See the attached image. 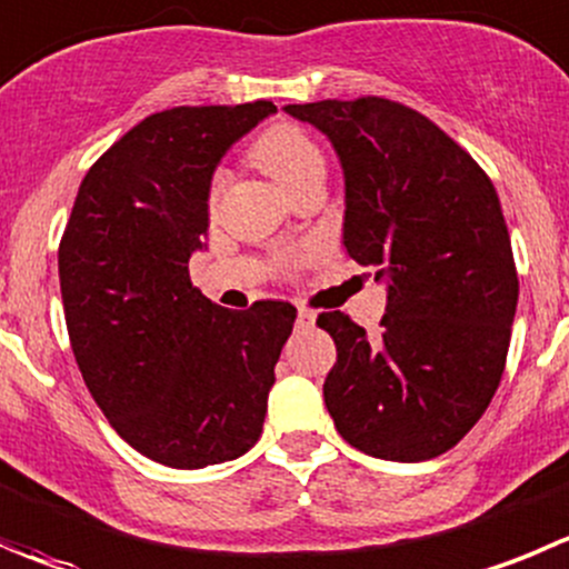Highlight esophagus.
I'll return each mask as SVG.
<instances>
[{
  "instance_id": "obj_1",
  "label": "esophagus",
  "mask_w": 569,
  "mask_h": 569,
  "mask_svg": "<svg viewBox=\"0 0 569 569\" xmlns=\"http://www.w3.org/2000/svg\"><path fill=\"white\" fill-rule=\"evenodd\" d=\"M296 323H299L301 329L316 327V312H312V310H305V307H301V310H299V318H296Z\"/></svg>"
}]
</instances>
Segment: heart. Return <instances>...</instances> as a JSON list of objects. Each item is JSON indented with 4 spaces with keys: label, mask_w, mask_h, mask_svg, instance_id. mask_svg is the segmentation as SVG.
I'll return each mask as SVG.
<instances>
[{
    "label": "heart",
    "mask_w": 569,
    "mask_h": 569,
    "mask_svg": "<svg viewBox=\"0 0 569 569\" xmlns=\"http://www.w3.org/2000/svg\"><path fill=\"white\" fill-rule=\"evenodd\" d=\"M251 156L288 192L296 183L305 181V178L323 172V156L318 144L299 126H290V122H276V126L264 128L257 137V142H253ZM226 183H229L226 172H218L212 178V192H209L212 200L223 194Z\"/></svg>",
    "instance_id": "heart-1"
}]
</instances>
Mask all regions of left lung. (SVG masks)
<instances>
[{
    "label": "left lung",
    "mask_w": 569,
    "mask_h": 569,
    "mask_svg": "<svg viewBox=\"0 0 569 569\" xmlns=\"http://www.w3.org/2000/svg\"><path fill=\"white\" fill-rule=\"evenodd\" d=\"M329 139L343 170V246L377 268L388 305L369 338L321 312L338 349L323 402L366 456L416 463L456 447L506 369L519 299L495 183L419 111L382 97L284 106Z\"/></svg>",
    "instance_id": "obj_1"
}]
</instances>
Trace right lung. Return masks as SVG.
Instances as JSON below:
<instances>
[{
	"mask_svg": "<svg viewBox=\"0 0 569 569\" xmlns=\"http://www.w3.org/2000/svg\"><path fill=\"white\" fill-rule=\"evenodd\" d=\"M268 100L142 119L86 172L58 251L69 340L86 388L133 450L172 469L240 458L262 436L296 307H218L189 281L209 189Z\"/></svg>",
	"mask_w": 569,
	"mask_h": 569,
	"instance_id": "obj_1",
	"label": "right lung"
}]
</instances>
